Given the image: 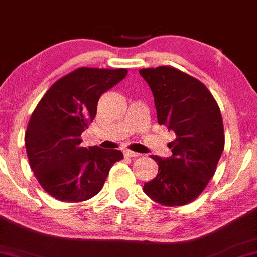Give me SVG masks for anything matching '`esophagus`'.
<instances>
[{"label": "esophagus", "instance_id": "esophagus-1", "mask_svg": "<svg viewBox=\"0 0 257 257\" xmlns=\"http://www.w3.org/2000/svg\"><path fill=\"white\" fill-rule=\"evenodd\" d=\"M124 156H125V157H139V156H140V153L131 151V150H125Z\"/></svg>", "mask_w": 257, "mask_h": 257}]
</instances>
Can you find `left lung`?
<instances>
[{"label": "left lung", "instance_id": "obj_1", "mask_svg": "<svg viewBox=\"0 0 257 257\" xmlns=\"http://www.w3.org/2000/svg\"><path fill=\"white\" fill-rule=\"evenodd\" d=\"M139 72L152 90L158 124L176 135L168 144L170 157L151 156L158 164V174L144 185V192L162 205H186L213 178L225 147L219 105L202 82L175 67Z\"/></svg>", "mask_w": 257, "mask_h": 257}]
</instances>
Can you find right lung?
Here are the masks:
<instances>
[{"label":"right lung","instance_id":"add662e5","mask_svg":"<svg viewBox=\"0 0 257 257\" xmlns=\"http://www.w3.org/2000/svg\"><path fill=\"white\" fill-rule=\"evenodd\" d=\"M125 69L79 67L58 79L32 112L25 147L35 176L63 202H84L100 192L119 150L82 147L81 135L96 116L100 96L125 77Z\"/></svg>","mask_w":257,"mask_h":257}]
</instances>
